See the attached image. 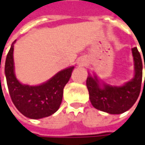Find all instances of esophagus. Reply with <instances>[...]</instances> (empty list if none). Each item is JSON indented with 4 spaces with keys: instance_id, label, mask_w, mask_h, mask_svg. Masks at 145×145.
Instances as JSON below:
<instances>
[{
    "instance_id": "34e87169",
    "label": "esophagus",
    "mask_w": 145,
    "mask_h": 145,
    "mask_svg": "<svg viewBox=\"0 0 145 145\" xmlns=\"http://www.w3.org/2000/svg\"><path fill=\"white\" fill-rule=\"evenodd\" d=\"M85 64H86V63H85L84 61H80V62H78L77 65H78V66H83Z\"/></svg>"
}]
</instances>
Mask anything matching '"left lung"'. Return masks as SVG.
Listing matches in <instances>:
<instances>
[{"label":"left lung","mask_w":145,"mask_h":145,"mask_svg":"<svg viewBox=\"0 0 145 145\" xmlns=\"http://www.w3.org/2000/svg\"><path fill=\"white\" fill-rule=\"evenodd\" d=\"M131 52L135 75L123 86H114L103 82L101 84L96 75H89L87 77L86 86L89 100L94 108L109 114H119L128 110L137 102L141 89L142 59L137 48H132Z\"/></svg>","instance_id":"1"}]
</instances>
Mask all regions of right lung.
<instances>
[{
	"label": "right lung",
	"instance_id": "obj_1",
	"mask_svg": "<svg viewBox=\"0 0 145 145\" xmlns=\"http://www.w3.org/2000/svg\"><path fill=\"white\" fill-rule=\"evenodd\" d=\"M8 51L5 65V73L8 92L16 108L25 117L39 120L56 112L63 98L65 85L69 81L74 67L59 71L48 81L39 86L23 85L14 73V44Z\"/></svg>",
	"mask_w": 145,
	"mask_h": 145
}]
</instances>
